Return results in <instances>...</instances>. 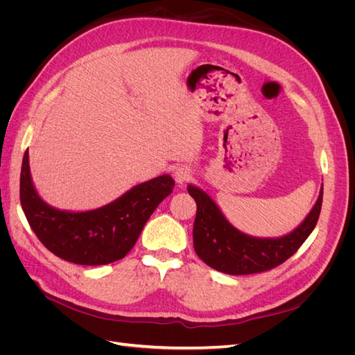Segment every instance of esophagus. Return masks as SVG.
<instances>
[{
    "instance_id": "34e87169",
    "label": "esophagus",
    "mask_w": 355,
    "mask_h": 355,
    "mask_svg": "<svg viewBox=\"0 0 355 355\" xmlns=\"http://www.w3.org/2000/svg\"><path fill=\"white\" fill-rule=\"evenodd\" d=\"M192 176V171L189 167H178L176 171H175V180L178 182V184H185V182H188Z\"/></svg>"
}]
</instances>
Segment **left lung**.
<instances>
[{
    "instance_id": "left-lung-1",
    "label": "left lung",
    "mask_w": 355,
    "mask_h": 355,
    "mask_svg": "<svg viewBox=\"0 0 355 355\" xmlns=\"http://www.w3.org/2000/svg\"><path fill=\"white\" fill-rule=\"evenodd\" d=\"M197 202L194 220V250L210 268L230 275H249L270 271L295 254L320 218L323 189L306 219L288 235L280 239H256L235 230L206 192L188 187Z\"/></svg>"
}]
</instances>
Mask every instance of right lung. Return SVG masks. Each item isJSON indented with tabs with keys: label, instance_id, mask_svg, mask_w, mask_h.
<instances>
[{
	"label": "right lung",
	"instance_id": "1",
	"mask_svg": "<svg viewBox=\"0 0 355 355\" xmlns=\"http://www.w3.org/2000/svg\"><path fill=\"white\" fill-rule=\"evenodd\" d=\"M168 175L136 185L108 206L90 211H62L42 201L32 185L28 151L20 171V202L38 240L53 254L78 265H106L133 249L146 220L171 194Z\"/></svg>",
	"mask_w": 355,
	"mask_h": 355
}]
</instances>
